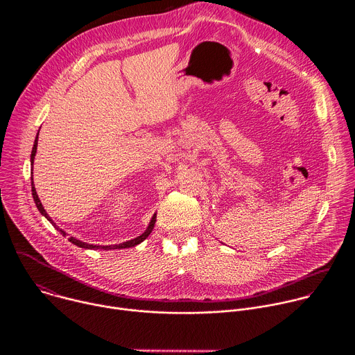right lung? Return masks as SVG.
I'll return each mask as SVG.
<instances>
[{"mask_svg":"<svg viewBox=\"0 0 355 355\" xmlns=\"http://www.w3.org/2000/svg\"><path fill=\"white\" fill-rule=\"evenodd\" d=\"M36 148H37V136H36V139H35V143H33V148H32V155H31V166H33V159H35V156H36ZM31 180H33L32 177H31ZM32 195H33V200H35V204H36V208L39 209V212L50 222L52 223L56 229H59L58 226H56V223L50 219V216L47 215V212L44 211V208H43V205H42V202H40V199H39V196H37V193H36V189H35V187H33V181H32ZM155 223H156V214L153 215V218H151V220H150V223H148V226H147V229L144 230V233H141L140 236H137L136 239H133V240H128V241H125V243H121V244H114V245H94V244H89V243H84V241H81V240H77V239H74V237H69V240L73 243V244H76V245H78V247H81V248H88V250H98V248H101V250H115V248H129V247H135V245H137V244H140L144 239H147V236L151 233V230H153V227H155ZM60 232L63 233V236H67V233L66 232H63L62 229H60Z\"/></svg>","mask_w":355,"mask_h":355,"instance_id":"1","label":"right lung"}]
</instances>
